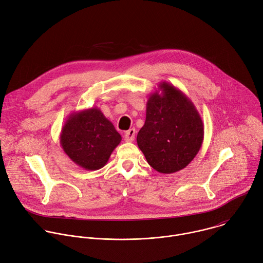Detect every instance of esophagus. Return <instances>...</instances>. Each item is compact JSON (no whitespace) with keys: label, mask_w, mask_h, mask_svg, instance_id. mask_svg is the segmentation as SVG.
<instances>
[{"label":"esophagus","mask_w":263,"mask_h":263,"mask_svg":"<svg viewBox=\"0 0 263 263\" xmlns=\"http://www.w3.org/2000/svg\"><path fill=\"white\" fill-rule=\"evenodd\" d=\"M135 133H136L135 129H130V130H128V131L125 133V136H124L126 142H132V141H134Z\"/></svg>","instance_id":"obj_1"}]
</instances>
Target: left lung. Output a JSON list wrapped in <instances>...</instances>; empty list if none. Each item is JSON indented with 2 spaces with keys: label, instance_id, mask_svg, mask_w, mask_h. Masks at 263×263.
Returning a JSON list of instances; mask_svg holds the SVG:
<instances>
[{
  "label": "left lung",
  "instance_id": "obj_1",
  "mask_svg": "<svg viewBox=\"0 0 263 263\" xmlns=\"http://www.w3.org/2000/svg\"><path fill=\"white\" fill-rule=\"evenodd\" d=\"M204 127L193 102L178 87L161 81L149 95L146 117L137 134V145L158 172L184 169L198 154Z\"/></svg>",
  "mask_w": 263,
  "mask_h": 263
}]
</instances>
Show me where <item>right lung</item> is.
I'll use <instances>...</instances> for the list:
<instances>
[{
    "mask_svg": "<svg viewBox=\"0 0 263 263\" xmlns=\"http://www.w3.org/2000/svg\"><path fill=\"white\" fill-rule=\"evenodd\" d=\"M122 136L103 112L92 107L72 112L60 135L65 154L85 170H98L105 166Z\"/></svg>",
    "mask_w": 263,
    "mask_h": 263,
    "instance_id": "right-lung-1",
    "label": "right lung"
}]
</instances>
